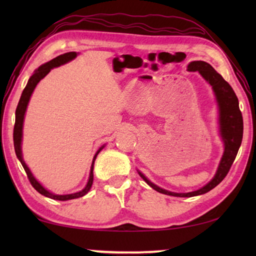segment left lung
I'll return each instance as SVG.
<instances>
[{
	"instance_id": "1",
	"label": "left lung",
	"mask_w": 256,
	"mask_h": 256,
	"mask_svg": "<svg viewBox=\"0 0 256 256\" xmlns=\"http://www.w3.org/2000/svg\"><path fill=\"white\" fill-rule=\"evenodd\" d=\"M188 68V71L200 72V74L212 86L216 97V102H218L219 105L220 132H222V136L224 144V152L222 162H220L218 170H216V174L210 183H208L200 190L190 193H174L160 188L159 186L154 185L149 180H146V177L142 172H138V175L146 180V183L150 185L157 192L180 198L200 196V194H204L212 188H214L228 174L234 160L236 158L242 138V116L240 110V105H238V98L230 84L210 64L203 62V60L190 62Z\"/></svg>"
}]
</instances>
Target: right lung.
<instances>
[{"label": "right lung", "mask_w": 256, "mask_h": 256, "mask_svg": "<svg viewBox=\"0 0 256 256\" xmlns=\"http://www.w3.org/2000/svg\"><path fill=\"white\" fill-rule=\"evenodd\" d=\"M76 56V52H70V53H66L63 55L58 56V58H55L54 60H50L48 63L44 64V66H42L40 68H38V70L34 72L32 76H30V79L28 81L27 86H26V88L24 89L22 94H21L20 100L18 102V106H16V123H14V150H16V157H18L21 164H22L24 170L26 172V174H27L28 180L30 182V184L32 185V188L36 190L37 192H40L42 196H45L50 198H54V200H60V201H66V200H72V198H81V196H86V194L89 192V190L92 185V180H94V159H96L97 154H99V151L102 149V146L98 150L96 156H94L92 166V172H90V176H89V180H88V184H86V188L78 193L68 194V196H55V194L48 192V190H45L40 183H38L36 178L32 176V172L29 170L27 164H24V159H22V154H21V138H22V124H24V112H26V110H27V105L29 102L30 96H32V94L34 92V86H37L38 82H40L42 78H44L47 73L52 70V68L55 66H62V64L66 63V62H68V60L74 58Z\"/></svg>", "instance_id": "add662e5"}]
</instances>
